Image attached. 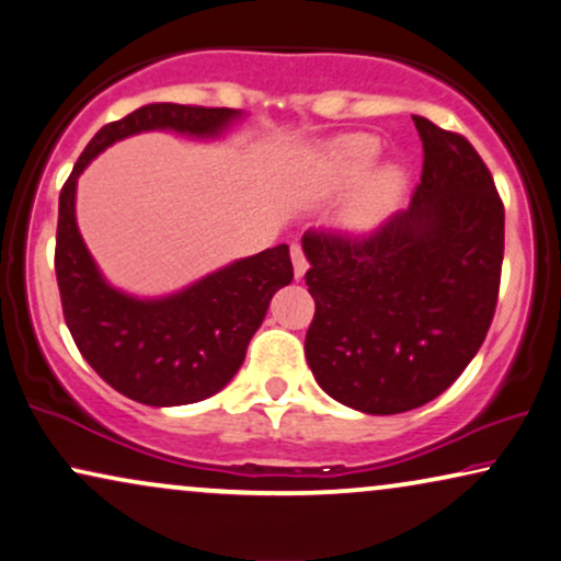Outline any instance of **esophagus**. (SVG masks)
Here are the masks:
<instances>
[{"label":"esophagus","instance_id":"obj_1","mask_svg":"<svg viewBox=\"0 0 561 561\" xmlns=\"http://www.w3.org/2000/svg\"><path fill=\"white\" fill-rule=\"evenodd\" d=\"M289 253H293V266H295V276L297 279H302L305 276V272H308V259H305V253H302V245H293V249H289Z\"/></svg>","mask_w":561,"mask_h":561}]
</instances>
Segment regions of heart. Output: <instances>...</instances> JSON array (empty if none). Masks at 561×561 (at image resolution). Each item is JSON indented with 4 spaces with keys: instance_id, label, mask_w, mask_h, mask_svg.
I'll return each instance as SVG.
<instances>
[{
    "instance_id": "heart-1",
    "label": "heart",
    "mask_w": 561,
    "mask_h": 561,
    "mask_svg": "<svg viewBox=\"0 0 561 561\" xmlns=\"http://www.w3.org/2000/svg\"><path fill=\"white\" fill-rule=\"evenodd\" d=\"M379 144L371 136H346L325 146V186L328 190H343L354 184L358 176L377 159ZM408 174L398 163H385L382 169L371 171L339 215V228L348 236H367L377 230L398 205L400 194L405 192Z\"/></svg>"
}]
</instances>
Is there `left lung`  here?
I'll return each mask as SVG.
<instances>
[{
	"label": "left lung",
	"mask_w": 561,
	"mask_h": 561,
	"mask_svg": "<svg viewBox=\"0 0 561 561\" xmlns=\"http://www.w3.org/2000/svg\"><path fill=\"white\" fill-rule=\"evenodd\" d=\"M423 174L408 210L348 241L305 233L316 382L367 415L421 408L457 382L495 316L505 213L467 138L413 117Z\"/></svg>",
	"instance_id": "left-lung-1"
}]
</instances>
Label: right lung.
I'll return each mask as SVG.
<instances>
[{"instance_id": "obj_1", "label": "right lung", "mask_w": 561, "mask_h": 561, "mask_svg": "<svg viewBox=\"0 0 561 561\" xmlns=\"http://www.w3.org/2000/svg\"><path fill=\"white\" fill-rule=\"evenodd\" d=\"M241 110L153 102L104 125L79 156L58 197L56 279L66 325L89 367L125 398L153 408L190 405L220 392L241 369L276 289L293 282L289 245H274L205 274L179 293L138 297L110 285L77 226V184L117 140L171 130L220 138Z\"/></svg>"}]
</instances>
